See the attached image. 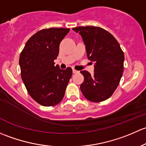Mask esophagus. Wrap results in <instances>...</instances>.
<instances>
[{"label":"esophagus","mask_w":146,"mask_h":146,"mask_svg":"<svg viewBox=\"0 0 146 146\" xmlns=\"http://www.w3.org/2000/svg\"><path fill=\"white\" fill-rule=\"evenodd\" d=\"M79 72V71H77V70H74V69H73V73L74 74H76V73H78Z\"/></svg>","instance_id":"34e87169"}]
</instances>
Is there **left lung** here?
<instances>
[{
	"label": "left lung",
	"instance_id": "1",
	"mask_svg": "<svg viewBox=\"0 0 146 146\" xmlns=\"http://www.w3.org/2000/svg\"><path fill=\"white\" fill-rule=\"evenodd\" d=\"M72 29L82 37L87 58L94 62V74L81 71L84 76L81 91L91 102L106 100L116 90L122 76L124 52L115 37L103 29L87 26Z\"/></svg>",
	"mask_w": 146,
	"mask_h": 146
}]
</instances>
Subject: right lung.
I'll return each instance as SVG.
<instances>
[{"label": "right lung", "mask_w": 146, "mask_h": 146, "mask_svg": "<svg viewBox=\"0 0 146 146\" xmlns=\"http://www.w3.org/2000/svg\"><path fill=\"white\" fill-rule=\"evenodd\" d=\"M70 29L40 30L27 40L19 56L21 76L31 97L43 106H52L62 100L72 70L55 66L59 46Z\"/></svg>", "instance_id": "right-lung-1"}]
</instances>
